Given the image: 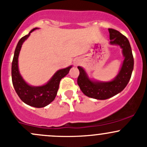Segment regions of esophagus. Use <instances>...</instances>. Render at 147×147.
I'll list each match as a JSON object with an SVG mask.
<instances>
[{"mask_svg": "<svg viewBox=\"0 0 147 147\" xmlns=\"http://www.w3.org/2000/svg\"><path fill=\"white\" fill-rule=\"evenodd\" d=\"M75 64H78V61H76V62H75Z\"/></svg>", "mask_w": 147, "mask_h": 147, "instance_id": "obj_1", "label": "esophagus"}]
</instances>
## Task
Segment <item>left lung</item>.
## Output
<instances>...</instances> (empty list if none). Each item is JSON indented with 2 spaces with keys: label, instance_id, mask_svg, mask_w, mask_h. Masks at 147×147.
I'll use <instances>...</instances> for the list:
<instances>
[{
  "label": "left lung",
  "instance_id": "1",
  "mask_svg": "<svg viewBox=\"0 0 147 147\" xmlns=\"http://www.w3.org/2000/svg\"><path fill=\"white\" fill-rule=\"evenodd\" d=\"M109 32L110 44L120 46L125 57L120 72L115 78L106 82L92 81L88 78L85 70L78 66L80 75L78 84L81 91L88 97L98 100L107 99L122 92L129 82L134 67L132 49L127 37L115 29H109Z\"/></svg>",
  "mask_w": 147,
  "mask_h": 147
}]
</instances>
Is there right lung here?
Segmentation results:
<instances>
[{
	"label": "right lung",
	"mask_w": 147,
	"mask_h": 147,
	"mask_svg": "<svg viewBox=\"0 0 147 147\" xmlns=\"http://www.w3.org/2000/svg\"><path fill=\"white\" fill-rule=\"evenodd\" d=\"M36 29H33L28 34L21 38L16 46L12 63V81L15 92L22 101L29 106L42 108L45 107L55 99L61 79L68 74L72 66L57 71L49 82L43 86H30L23 80L18 69L20 51L24 41Z\"/></svg>",
	"instance_id": "right-lung-1"
}]
</instances>
